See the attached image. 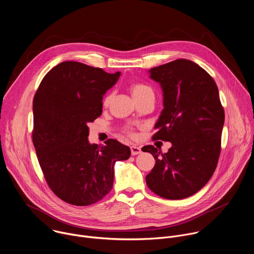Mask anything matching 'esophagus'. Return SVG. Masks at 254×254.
<instances>
[{"instance_id":"34e87169","label":"esophagus","mask_w":254,"mask_h":254,"mask_svg":"<svg viewBox=\"0 0 254 254\" xmlns=\"http://www.w3.org/2000/svg\"><path fill=\"white\" fill-rule=\"evenodd\" d=\"M140 152H141V150H140L139 147H136V146H131L130 147V153H131L132 156L138 155Z\"/></svg>"}]
</instances>
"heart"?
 Listing matches in <instances>:
<instances>
[{
    "label": "heart",
    "mask_w": 254,
    "mask_h": 254,
    "mask_svg": "<svg viewBox=\"0 0 254 254\" xmlns=\"http://www.w3.org/2000/svg\"><path fill=\"white\" fill-rule=\"evenodd\" d=\"M129 90L133 96V98L136 100V99H139V98H142L144 96H148V95H154V90L153 88L146 84V83H142V82H136V81H132L130 82L129 84ZM112 93H107L104 98H103V105L104 106H107L108 104H110L111 100H112ZM125 132L133 137L135 135V132H134V129L132 127H127L125 129Z\"/></svg>",
    "instance_id": "1"
}]
</instances>
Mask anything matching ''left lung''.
Returning <instances> with one entry per match:
<instances>
[{"instance_id":"obj_1","label":"left lung","mask_w":254,"mask_h":254,"mask_svg":"<svg viewBox=\"0 0 254 254\" xmlns=\"http://www.w3.org/2000/svg\"><path fill=\"white\" fill-rule=\"evenodd\" d=\"M164 92V110L154 140L171 141L168 153L146 146L156 165L146 177L158 196L180 200L201 190L212 177L221 153L224 108L212 76L198 64L177 59L150 69Z\"/></svg>"}]
</instances>
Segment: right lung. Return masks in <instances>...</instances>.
<instances>
[{
  "mask_svg": "<svg viewBox=\"0 0 254 254\" xmlns=\"http://www.w3.org/2000/svg\"><path fill=\"white\" fill-rule=\"evenodd\" d=\"M120 72L64 61L42 79L33 99L32 140L46 183L64 202L92 205L111 192L114 165L127 160L128 147L110 138L90 144L88 124L102 113V96Z\"/></svg>",
  "mask_w": 254,
  "mask_h": 254,
  "instance_id": "right-lung-1",
  "label": "right lung"
}]
</instances>
